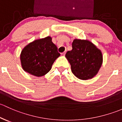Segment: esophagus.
<instances>
[{"instance_id": "esophagus-1", "label": "esophagus", "mask_w": 122, "mask_h": 122, "mask_svg": "<svg viewBox=\"0 0 122 122\" xmlns=\"http://www.w3.org/2000/svg\"><path fill=\"white\" fill-rule=\"evenodd\" d=\"M66 51H65V52H63L62 53H61V55H63V56H64V55H65V53H66Z\"/></svg>"}]
</instances>
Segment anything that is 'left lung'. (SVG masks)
<instances>
[{
  "instance_id": "obj_1",
  "label": "left lung",
  "mask_w": 122,
  "mask_h": 122,
  "mask_svg": "<svg viewBox=\"0 0 122 122\" xmlns=\"http://www.w3.org/2000/svg\"><path fill=\"white\" fill-rule=\"evenodd\" d=\"M65 56L73 73L81 80L90 79L97 75L103 61L101 51L87 40H74L72 50L67 52Z\"/></svg>"
}]
</instances>
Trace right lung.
Returning a JSON list of instances; mask_svg holds the SVG:
<instances>
[{
  "label": "right lung",
  "mask_w": 122,
  "mask_h": 122,
  "mask_svg": "<svg viewBox=\"0 0 122 122\" xmlns=\"http://www.w3.org/2000/svg\"><path fill=\"white\" fill-rule=\"evenodd\" d=\"M60 55L51 37L36 40L25 46L21 52L22 68L33 76H44L51 70L53 63Z\"/></svg>",
  "instance_id": "obj_1"
}]
</instances>
